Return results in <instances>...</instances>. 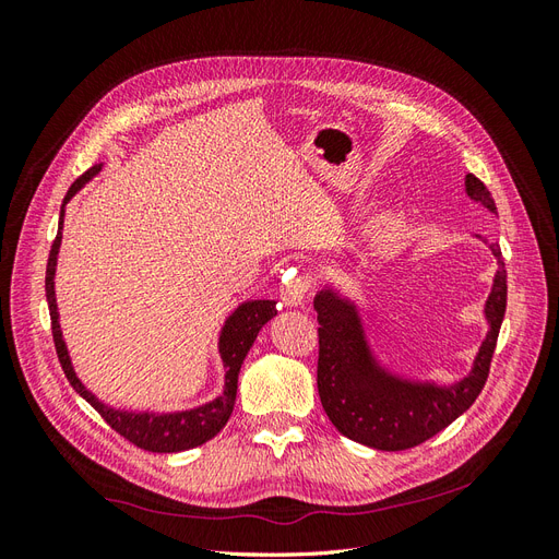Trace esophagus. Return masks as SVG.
<instances>
[{"label":"esophagus","mask_w":559,"mask_h":559,"mask_svg":"<svg viewBox=\"0 0 559 559\" xmlns=\"http://www.w3.org/2000/svg\"><path fill=\"white\" fill-rule=\"evenodd\" d=\"M308 292H310V284L308 280L302 277H284V286L280 292V298L286 308H298L306 302L308 298Z\"/></svg>","instance_id":"obj_1"}]
</instances>
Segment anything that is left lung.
Listing matches in <instances>:
<instances>
[{
	"instance_id": "left-lung-1",
	"label": "left lung",
	"mask_w": 559,
	"mask_h": 559,
	"mask_svg": "<svg viewBox=\"0 0 559 559\" xmlns=\"http://www.w3.org/2000/svg\"><path fill=\"white\" fill-rule=\"evenodd\" d=\"M466 195L497 214L485 183L466 175ZM497 259L492 289L485 300L487 335L468 373L450 384L405 378L382 364L368 341L361 308L333 284L314 296L319 321V399L333 427L361 445L396 452L429 441L466 413L483 392L506 312V270L501 249L480 238Z\"/></svg>"
}]
</instances>
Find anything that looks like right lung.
Instances as JSON below:
<instances>
[{
	"mask_svg": "<svg viewBox=\"0 0 559 559\" xmlns=\"http://www.w3.org/2000/svg\"><path fill=\"white\" fill-rule=\"evenodd\" d=\"M99 170H103V163H95L91 170L83 173L67 191L62 207H60V222H58V235L56 242L50 247V257L46 265V300H48V312H50V326H53V343L60 366L64 370L67 380L76 389V394L86 399L93 408L105 417L107 425L128 438L142 450L148 452H183L198 448L202 443L212 441V438L226 427V421L233 413L235 394H238V376L247 352L251 349L253 341H257L259 331L267 324L270 319L277 314V302L275 300H245L235 308L226 321L222 331H218V357L224 364V389L216 399L200 403L195 408L186 411H130V408H116V405L105 403L97 399L91 389L81 382L76 376L70 349L62 337L60 329V312H58V300H56V267H58V253L62 242V224H64V205L70 202L83 186H86Z\"/></svg>",
	"mask_w": 559,
	"mask_h": 559,
	"instance_id": "obj_1",
	"label": "right lung"
}]
</instances>
